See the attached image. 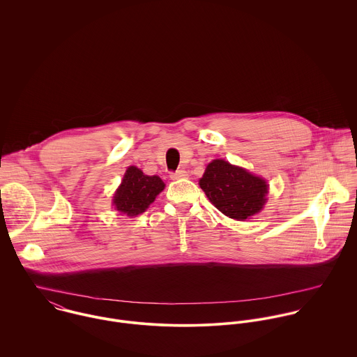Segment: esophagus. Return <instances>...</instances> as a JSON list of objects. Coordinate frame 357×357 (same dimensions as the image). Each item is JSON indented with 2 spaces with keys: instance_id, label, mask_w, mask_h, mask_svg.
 <instances>
[{
  "instance_id": "34e87169",
  "label": "esophagus",
  "mask_w": 357,
  "mask_h": 357,
  "mask_svg": "<svg viewBox=\"0 0 357 357\" xmlns=\"http://www.w3.org/2000/svg\"><path fill=\"white\" fill-rule=\"evenodd\" d=\"M188 177V173L185 170H176L170 173V178L172 180H180V178H185Z\"/></svg>"
}]
</instances>
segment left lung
Segmentation results:
<instances>
[{"instance_id":"left-lung-1","label":"left lung","mask_w":357,"mask_h":357,"mask_svg":"<svg viewBox=\"0 0 357 357\" xmlns=\"http://www.w3.org/2000/svg\"><path fill=\"white\" fill-rule=\"evenodd\" d=\"M199 185L221 213L241 221L258 213L268 194L262 178L224 159H214L207 165Z\"/></svg>"}]
</instances>
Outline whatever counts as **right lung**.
<instances>
[{
	"label": "right lung",
	"mask_w": 357,
	"mask_h": 357,
	"mask_svg": "<svg viewBox=\"0 0 357 357\" xmlns=\"http://www.w3.org/2000/svg\"><path fill=\"white\" fill-rule=\"evenodd\" d=\"M165 188L158 176H146L136 166L128 167L121 187L114 197L115 208L126 215H137L146 211Z\"/></svg>",
	"instance_id": "1"
}]
</instances>
